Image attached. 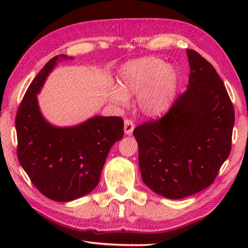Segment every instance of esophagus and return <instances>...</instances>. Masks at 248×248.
<instances>
[{
	"label": "esophagus",
	"mask_w": 248,
	"mask_h": 248,
	"mask_svg": "<svg viewBox=\"0 0 248 248\" xmlns=\"http://www.w3.org/2000/svg\"><path fill=\"white\" fill-rule=\"evenodd\" d=\"M134 128H135V125H134L132 120H130V119H125V120H124V134H125V135L132 134Z\"/></svg>",
	"instance_id": "esophagus-1"
}]
</instances>
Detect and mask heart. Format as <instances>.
<instances>
[{"instance_id": "1", "label": "heart", "mask_w": 248, "mask_h": 248, "mask_svg": "<svg viewBox=\"0 0 248 248\" xmlns=\"http://www.w3.org/2000/svg\"><path fill=\"white\" fill-rule=\"evenodd\" d=\"M118 85H109L108 99L124 108L136 96L141 114L155 117L170 108L177 86L175 67L155 56L140 57L125 62L118 72Z\"/></svg>"}]
</instances>
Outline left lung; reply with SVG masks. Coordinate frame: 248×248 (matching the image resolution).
I'll use <instances>...</instances> for the list:
<instances>
[{
    "mask_svg": "<svg viewBox=\"0 0 248 248\" xmlns=\"http://www.w3.org/2000/svg\"><path fill=\"white\" fill-rule=\"evenodd\" d=\"M189 73L186 93L164 117L133 131L144 183L155 193L181 199L213 183L231 149L234 110L210 62L186 50Z\"/></svg>",
    "mask_w": 248,
    "mask_h": 248,
    "instance_id": "left-lung-1",
    "label": "left lung"
}]
</instances>
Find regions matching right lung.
Here are the masks:
<instances>
[{"instance_id":"add662e5","label":"right lung","mask_w":248,"mask_h":248,"mask_svg":"<svg viewBox=\"0 0 248 248\" xmlns=\"http://www.w3.org/2000/svg\"><path fill=\"white\" fill-rule=\"evenodd\" d=\"M72 59L61 54L46 62L16 117L21 166L41 194L61 202L85 196L97 186L110 148L124 136L120 117L93 116L71 127H56L44 117L37 94L57 62Z\"/></svg>"}]
</instances>
